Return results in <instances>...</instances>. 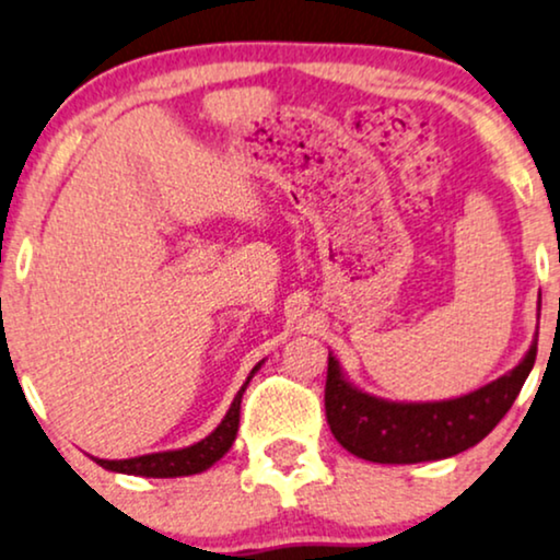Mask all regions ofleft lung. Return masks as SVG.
<instances>
[{"mask_svg":"<svg viewBox=\"0 0 560 560\" xmlns=\"http://www.w3.org/2000/svg\"><path fill=\"white\" fill-rule=\"evenodd\" d=\"M537 357V336L520 364L468 395L431 402H398L359 390L328 353L325 416L351 455L382 465L444 459L476 447L504 419Z\"/></svg>","mask_w":560,"mask_h":560,"instance_id":"1","label":"left lung"}]
</instances>
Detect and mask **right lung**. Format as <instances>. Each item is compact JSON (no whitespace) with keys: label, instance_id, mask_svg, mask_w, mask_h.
Instances as JSON below:
<instances>
[{"label":"right lung","instance_id":"right-lung-1","mask_svg":"<svg viewBox=\"0 0 560 560\" xmlns=\"http://www.w3.org/2000/svg\"><path fill=\"white\" fill-rule=\"evenodd\" d=\"M258 362L253 366V372L247 374L245 385L240 387L235 400L224 416L222 423L211 431L207 439L201 442L190 444V447L183 450H167V452H152V455H141V457H129V459H101L92 457L97 465L110 472H126V476H144V478H180V476H196V472L209 470L217 459H222L228 455L232 442L237 436V427H240V402H243V393L247 387V382L253 380V374L260 370Z\"/></svg>","mask_w":560,"mask_h":560}]
</instances>
